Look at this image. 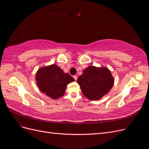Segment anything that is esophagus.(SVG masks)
<instances>
[{
    "instance_id": "esophagus-1",
    "label": "esophagus",
    "mask_w": 149,
    "mask_h": 149,
    "mask_svg": "<svg viewBox=\"0 0 149 149\" xmlns=\"http://www.w3.org/2000/svg\"><path fill=\"white\" fill-rule=\"evenodd\" d=\"M73 78L75 79V81H76V80H77V79H78V76H76V75H74V76H73Z\"/></svg>"
}]
</instances>
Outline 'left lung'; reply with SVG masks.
Listing matches in <instances>:
<instances>
[{"mask_svg":"<svg viewBox=\"0 0 149 149\" xmlns=\"http://www.w3.org/2000/svg\"><path fill=\"white\" fill-rule=\"evenodd\" d=\"M77 83L86 97L89 100H99L109 92L114 79L107 68L90 66L84 70Z\"/></svg>","mask_w":149,"mask_h":149,"instance_id":"8db88e82","label":"left lung"}]
</instances>
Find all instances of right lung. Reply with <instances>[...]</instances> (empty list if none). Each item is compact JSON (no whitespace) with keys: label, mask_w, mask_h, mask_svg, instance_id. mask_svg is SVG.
<instances>
[{"label":"right lung","mask_w":149,"mask_h":149,"mask_svg":"<svg viewBox=\"0 0 149 149\" xmlns=\"http://www.w3.org/2000/svg\"><path fill=\"white\" fill-rule=\"evenodd\" d=\"M35 80L40 91L53 100L63 96L67 85L74 81L71 76L65 73L55 64L39 68L35 75Z\"/></svg>","instance_id":"1"}]
</instances>
